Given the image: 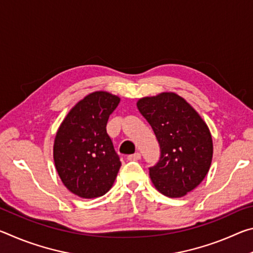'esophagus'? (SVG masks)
<instances>
[{
  "label": "esophagus",
  "instance_id": "1",
  "mask_svg": "<svg viewBox=\"0 0 253 253\" xmlns=\"http://www.w3.org/2000/svg\"><path fill=\"white\" fill-rule=\"evenodd\" d=\"M127 158L129 161H138L140 160V154L139 153H135V154H131V155L127 156Z\"/></svg>",
  "mask_w": 253,
  "mask_h": 253
}]
</instances>
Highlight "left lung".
I'll return each instance as SVG.
<instances>
[{
	"mask_svg": "<svg viewBox=\"0 0 253 253\" xmlns=\"http://www.w3.org/2000/svg\"><path fill=\"white\" fill-rule=\"evenodd\" d=\"M137 108L161 147L160 161L149 168L154 186L169 198H182L200 185L211 166L213 142L207 123L175 92L140 98Z\"/></svg>",
	"mask_w": 253,
	"mask_h": 253,
	"instance_id": "left-lung-1",
	"label": "left lung"
}]
</instances>
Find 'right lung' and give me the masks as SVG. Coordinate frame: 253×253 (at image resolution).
<instances>
[{"label": "right lung", "instance_id": "right-lung-1", "mask_svg": "<svg viewBox=\"0 0 253 253\" xmlns=\"http://www.w3.org/2000/svg\"><path fill=\"white\" fill-rule=\"evenodd\" d=\"M119 101L107 91L89 93L72 107L55 135V169L63 185L79 198H99L116 179L122 163L106 125Z\"/></svg>", "mask_w": 253, "mask_h": 253}]
</instances>
